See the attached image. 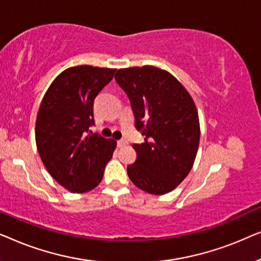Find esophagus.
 <instances>
[{
  "label": "esophagus",
  "instance_id": "obj_1",
  "mask_svg": "<svg viewBox=\"0 0 261 261\" xmlns=\"http://www.w3.org/2000/svg\"><path fill=\"white\" fill-rule=\"evenodd\" d=\"M128 144V141L126 140V139H121V140L117 141V146L119 147H123V146H126Z\"/></svg>",
  "mask_w": 261,
  "mask_h": 261
}]
</instances>
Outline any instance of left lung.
<instances>
[{
    "instance_id": "left-lung-1",
    "label": "left lung",
    "mask_w": 261,
    "mask_h": 261,
    "mask_svg": "<svg viewBox=\"0 0 261 261\" xmlns=\"http://www.w3.org/2000/svg\"><path fill=\"white\" fill-rule=\"evenodd\" d=\"M115 80L129 98L135 128L145 135V142L133 145L138 158L128 165V177L148 194H167L188 176L197 154L194 99L176 77L155 66L120 69Z\"/></svg>"
}]
</instances>
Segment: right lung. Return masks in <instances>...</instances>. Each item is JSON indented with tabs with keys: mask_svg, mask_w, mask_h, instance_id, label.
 Returning a JSON list of instances; mask_svg holds the SVG:
<instances>
[{
	"mask_svg": "<svg viewBox=\"0 0 261 261\" xmlns=\"http://www.w3.org/2000/svg\"><path fill=\"white\" fill-rule=\"evenodd\" d=\"M115 69L80 65L57 76L46 91L35 122V142L49 174L71 192L101 183L116 141L92 134L94 101Z\"/></svg>",
	"mask_w": 261,
	"mask_h": 261,
	"instance_id": "right-lung-1",
	"label": "right lung"
}]
</instances>
